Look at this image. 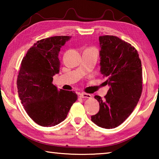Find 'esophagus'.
<instances>
[{
	"mask_svg": "<svg viewBox=\"0 0 159 159\" xmlns=\"http://www.w3.org/2000/svg\"><path fill=\"white\" fill-rule=\"evenodd\" d=\"M80 98H88V99H90V98H91V97H92V96H91V95H90V94L82 93L80 94Z\"/></svg>",
	"mask_w": 159,
	"mask_h": 159,
	"instance_id": "esophagus-1",
	"label": "esophagus"
}]
</instances>
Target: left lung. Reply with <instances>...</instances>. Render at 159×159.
Segmentation results:
<instances>
[{
	"instance_id": "obj_1",
	"label": "left lung",
	"mask_w": 159,
	"mask_h": 159,
	"mask_svg": "<svg viewBox=\"0 0 159 159\" xmlns=\"http://www.w3.org/2000/svg\"><path fill=\"white\" fill-rule=\"evenodd\" d=\"M99 41L100 71L110 88L104 100L95 96L99 110L91 120L101 128H114L127 119L140 98L142 63L135 48L118 37L107 35Z\"/></svg>"
}]
</instances>
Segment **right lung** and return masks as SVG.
I'll use <instances>...</instances> for the list:
<instances>
[{"label": "right lung", "instance_id": "add662e5", "mask_svg": "<svg viewBox=\"0 0 159 159\" xmlns=\"http://www.w3.org/2000/svg\"><path fill=\"white\" fill-rule=\"evenodd\" d=\"M71 36H57L38 41L23 57L17 85L26 112L35 123L51 127L65 119L78 95L74 91L59 90L52 84L60 71L59 52Z\"/></svg>", "mask_w": 159, "mask_h": 159}]
</instances>
